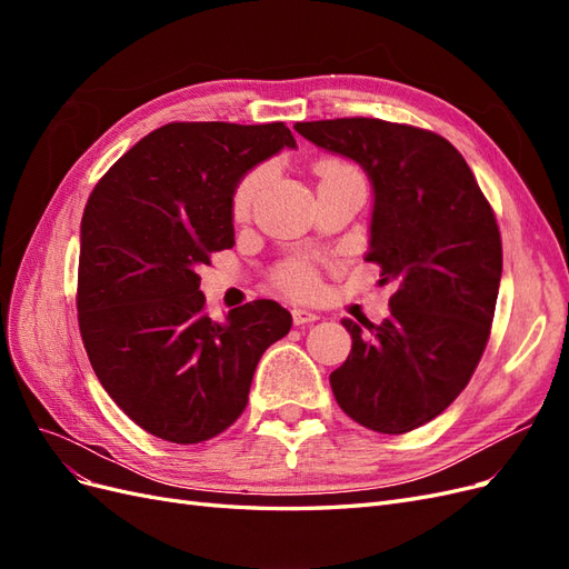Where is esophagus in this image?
Here are the masks:
<instances>
[{"label": "esophagus", "mask_w": 569, "mask_h": 569, "mask_svg": "<svg viewBox=\"0 0 569 569\" xmlns=\"http://www.w3.org/2000/svg\"><path fill=\"white\" fill-rule=\"evenodd\" d=\"M291 318H295V325H308V322H316L320 316L313 311H306V308H295V311H291Z\"/></svg>", "instance_id": "esophagus-1"}]
</instances>
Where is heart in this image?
<instances>
[{
    "label": "heart",
    "mask_w": 569,
    "mask_h": 569,
    "mask_svg": "<svg viewBox=\"0 0 569 569\" xmlns=\"http://www.w3.org/2000/svg\"><path fill=\"white\" fill-rule=\"evenodd\" d=\"M320 180L327 178H337L343 173H353V168L341 163V161H322L320 163ZM268 180V168H253L251 173H247L239 184L234 187V194H232V211L234 216H244L251 211L253 201L261 194V189ZM274 280L282 289H287L289 295H297V297H311L320 289V278H318V270L311 261H306V258H295V261H287L278 274H274Z\"/></svg>",
    "instance_id": "obj_1"
}]
</instances>
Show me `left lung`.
I'll list each match as a JSON object with an SVG mask.
<instances>
[{
  "label": "left lung",
  "instance_id": "left-lung-1",
  "mask_svg": "<svg viewBox=\"0 0 569 569\" xmlns=\"http://www.w3.org/2000/svg\"><path fill=\"white\" fill-rule=\"evenodd\" d=\"M295 130L368 173L366 261L396 284L380 325L341 320L353 343L330 375L335 399L372 432H410L456 401L485 353L503 270L496 216L462 153L432 130L380 118Z\"/></svg>",
  "mask_w": 569,
  "mask_h": 569
}]
</instances>
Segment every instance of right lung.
<instances>
[{
	"label": "right lung",
	"mask_w": 569,
	"mask_h": 569,
	"mask_svg": "<svg viewBox=\"0 0 569 569\" xmlns=\"http://www.w3.org/2000/svg\"><path fill=\"white\" fill-rule=\"evenodd\" d=\"M284 147H297L284 123H168L126 151L84 206L80 335L101 387L153 437L226 432L263 351L289 332V311L270 299L211 320L197 274L234 244L239 180Z\"/></svg>",
	"instance_id": "right-lung-1"
}]
</instances>
